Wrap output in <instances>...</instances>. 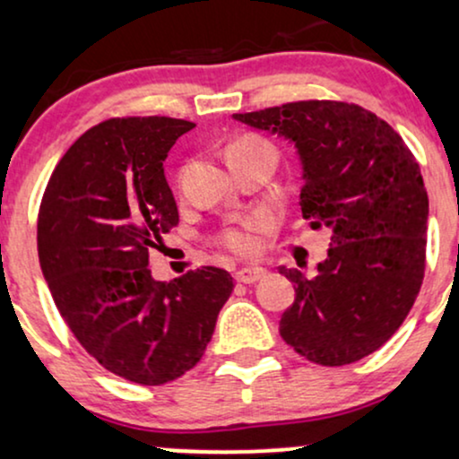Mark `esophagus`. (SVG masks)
<instances>
[{
	"mask_svg": "<svg viewBox=\"0 0 459 459\" xmlns=\"http://www.w3.org/2000/svg\"><path fill=\"white\" fill-rule=\"evenodd\" d=\"M263 276H265V270H263V267L247 265V267H241V270L235 273V281L244 282V284H252V282L261 281Z\"/></svg>",
	"mask_w": 459,
	"mask_h": 459,
	"instance_id": "obj_1",
	"label": "esophagus"
}]
</instances>
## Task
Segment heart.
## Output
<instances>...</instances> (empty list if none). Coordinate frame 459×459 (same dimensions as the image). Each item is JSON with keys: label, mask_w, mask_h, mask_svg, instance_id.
<instances>
[{"label": "heart", "mask_w": 459, "mask_h": 459, "mask_svg": "<svg viewBox=\"0 0 459 459\" xmlns=\"http://www.w3.org/2000/svg\"><path fill=\"white\" fill-rule=\"evenodd\" d=\"M246 149H270L265 142L255 140V138H246L235 142L233 146L229 149V155H233L237 151H246ZM267 224V220L263 215H247V218L239 220V222L226 226L218 233V241L224 247H229L230 252H237V255H250V252L256 250V233Z\"/></svg>", "instance_id": "heart-1"}]
</instances>
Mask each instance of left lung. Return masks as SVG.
<instances>
[{
	"instance_id": "8db88e82",
	"label": "left lung",
	"mask_w": 459,
	"mask_h": 459,
	"mask_svg": "<svg viewBox=\"0 0 459 459\" xmlns=\"http://www.w3.org/2000/svg\"><path fill=\"white\" fill-rule=\"evenodd\" d=\"M235 118L296 144L304 220L332 230L317 276L281 267L296 284L281 319L284 343L324 367L373 354L408 317L425 276L429 200L414 155L356 103L313 99Z\"/></svg>"
}]
</instances>
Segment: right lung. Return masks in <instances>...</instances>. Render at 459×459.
<instances>
[{
    "instance_id": "add662e5",
    "label": "right lung",
    "mask_w": 459,
    "mask_h": 459,
    "mask_svg": "<svg viewBox=\"0 0 459 459\" xmlns=\"http://www.w3.org/2000/svg\"><path fill=\"white\" fill-rule=\"evenodd\" d=\"M194 127L168 116L103 120L57 161L40 200V270L62 319L99 365L142 386L196 367L235 287L212 265L172 282L149 270V250L178 224L163 161Z\"/></svg>"
}]
</instances>
